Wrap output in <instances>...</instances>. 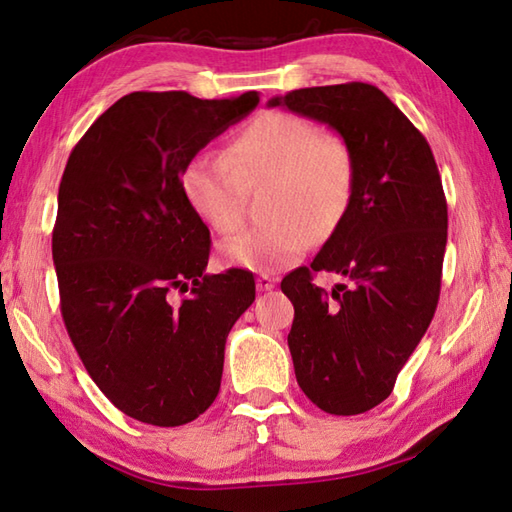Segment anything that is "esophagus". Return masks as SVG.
<instances>
[{
	"label": "esophagus",
	"mask_w": 512,
	"mask_h": 512,
	"mask_svg": "<svg viewBox=\"0 0 512 512\" xmlns=\"http://www.w3.org/2000/svg\"><path fill=\"white\" fill-rule=\"evenodd\" d=\"M273 288H275V277H270L266 273L257 277V290L259 292H266V290H273Z\"/></svg>",
	"instance_id": "obj_1"
}]
</instances>
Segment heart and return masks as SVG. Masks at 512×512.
<instances>
[{
	"label": "heart",
	"mask_w": 512,
	"mask_h": 512,
	"mask_svg": "<svg viewBox=\"0 0 512 512\" xmlns=\"http://www.w3.org/2000/svg\"><path fill=\"white\" fill-rule=\"evenodd\" d=\"M270 182L266 213L273 222L226 239V266L253 273H279L306 255L312 237L325 239L345 220L356 189V156L343 136L292 112L255 116L224 156L198 154L182 171L191 209L215 233L242 224L246 187Z\"/></svg>",
	"instance_id": "heart-1"
}]
</instances>
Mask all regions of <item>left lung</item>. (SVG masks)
I'll list each match as a JSON object with an SVG mask.
<instances>
[{
	"instance_id": "8db88e82",
	"label": "left lung",
	"mask_w": 512,
	"mask_h": 512,
	"mask_svg": "<svg viewBox=\"0 0 512 512\" xmlns=\"http://www.w3.org/2000/svg\"><path fill=\"white\" fill-rule=\"evenodd\" d=\"M270 105L336 129L356 156L341 226L281 290L295 306L288 347L314 405L356 416L380 405L436 314L447 248V198L433 151L376 85L292 90ZM317 272L345 276L330 293Z\"/></svg>"
}]
</instances>
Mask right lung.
I'll return each mask as SVG.
<instances>
[{
    "label": "right lung",
    "instance_id": "right-lung-1",
    "mask_svg": "<svg viewBox=\"0 0 512 512\" xmlns=\"http://www.w3.org/2000/svg\"><path fill=\"white\" fill-rule=\"evenodd\" d=\"M257 103L132 92L65 165L52 228L61 317L94 383L134 420L180 427L209 409L226 336L255 301L250 270L204 275L211 233L182 171Z\"/></svg>",
    "mask_w": 512,
    "mask_h": 512
}]
</instances>
